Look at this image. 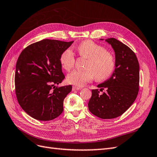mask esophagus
Masks as SVG:
<instances>
[{
	"instance_id": "34e87169",
	"label": "esophagus",
	"mask_w": 157,
	"mask_h": 157,
	"mask_svg": "<svg viewBox=\"0 0 157 157\" xmlns=\"http://www.w3.org/2000/svg\"><path fill=\"white\" fill-rule=\"evenodd\" d=\"M80 89H81V88L77 87V86H73L72 90H73V91H75V90H80Z\"/></svg>"
}]
</instances>
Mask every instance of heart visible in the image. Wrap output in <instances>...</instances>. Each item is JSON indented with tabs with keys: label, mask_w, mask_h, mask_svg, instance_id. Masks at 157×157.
<instances>
[{
	"label": "heart",
	"mask_w": 157,
	"mask_h": 157,
	"mask_svg": "<svg viewBox=\"0 0 157 157\" xmlns=\"http://www.w3.org/2000/svg\"><path fill=\"white\" fill-rule=\"evenodd\" d=\"M77 50L80 56L88 59V69L84 71L75 70L68 74L67 83L81 87L95 77L99 81L107 80L115 71V59L102 46L91 40H85L78 45ZM59 61L61 67L65 70L72 69L75 62L72 50L68 48L63 51L60 56Z\"/></svg>",
	"instance_id": "heart-1"
}]
</instances>
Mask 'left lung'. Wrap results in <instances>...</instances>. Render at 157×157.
<instances>
[{
	"label": "left lung",
	"instance_id": "8db88e82",
	"mask_svg": "<svg viewBox=\"0 0 157 157\" xmlns=\"http://www.w3.org/2000/svg\"><path fill=\"white\" fill-rule=\"evenodd\" d=\"M101 40L104 39H101ZM115 52L116 67L111 77L92 90L88 102L89 111L103 119L115 118L122 115L132 105L139 91L140 65L135 53L129 47L115 38L105 40Z\"/></svg>",
	"mask_w": 157,
	"mask_h": 157
}]
</instances>
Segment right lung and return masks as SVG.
<instances>
[{
  "label": "right lung",
  "instance_id": "1",
  "mask_svg": "<svg viewBox=\"0 0 157 157\" xmlns=\"http://www.w3.org/2000/svg\"><path fill=\"white\" fill-rule=\"evenodd\" d=\"M73 42L43 39L28 46L19 56L15 73L16 97L24 111L36 120H53L63 111L64 99L72 86L56 84L65 78L60 56Z\"/></svg>",
  "mask_w": 157,
  "mask_h": 157
}]
</instances>
